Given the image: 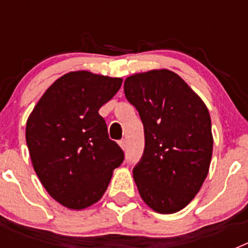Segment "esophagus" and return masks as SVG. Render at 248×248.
I'll return each mask as SVG.
<instances>
[{
	"instance_id": "34e87169",
	"label": "esophagus",
	"mask_w": 248,
	"mask_h": 248,
	"mask_svg": "<svg viewBox=\"0 0 248 248\" xmlns=\"http://www.w3.org/2000/svg\"><path fill=\"white\" fill-rule=\"evenodd\" d=\"M119 145H120V148L123 149V150H125V148H126V141H125V139H122L119 141Z\"/></svg>"
}]
</instances>
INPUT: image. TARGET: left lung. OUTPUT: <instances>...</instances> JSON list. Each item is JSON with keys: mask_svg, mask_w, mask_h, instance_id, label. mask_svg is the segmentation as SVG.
Wrapping results in <instances>:
<instances>
[{"mask_svg": "<svg viewBox=\"0 0 248 248\" xmlns=\"http://www.w3.org/2000/svg\"><path fill=\"white\" fill-rule=\"evenodd\" d=\"M124 93L144 125V154L133 169L140 196L160 214L180 211L209 172L214 145L209 110L168 69L129 77Z\"/></svg>", "mask_w": 248, "mask_h": 248, "instance_id": "left-lung-1", "label": "left lung"}]
</instances>
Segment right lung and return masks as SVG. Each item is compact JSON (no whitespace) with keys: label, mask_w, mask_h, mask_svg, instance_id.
<instances>
[{"label":"right lung","mask_w":248,"mask_h":248,"mask_svg":"<svg viewBox=\"0 0 248 248\" xmlns=\"http://www.w3.org/2000/svg\"><path fill=\"white\" fill-rule=\"evenodd\" d=\"M122 82L85 71L67 73L46 91L28 118L26 141L34 171L48 194L68 209L97 202L124 160L98 113Z\"/></svg>","instance_id":"obj_1"}]
</instances>
